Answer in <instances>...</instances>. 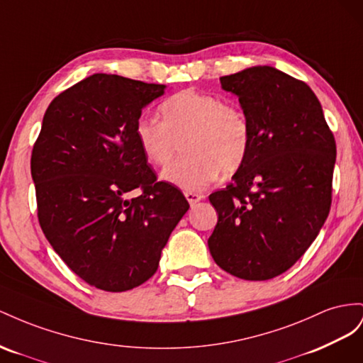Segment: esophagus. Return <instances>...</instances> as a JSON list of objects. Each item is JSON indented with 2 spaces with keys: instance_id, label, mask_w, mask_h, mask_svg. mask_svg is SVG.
<instances>
[{
  "instance_id": "34e87169",
  "label": "esophagus",
  "mask_w": 363,
  "mask_h": 363,
  "mask_svg": "<svg viewBox=\"0 0 363 363\" xmlns=\"http://www.w3.org/2000/svg\"><path fill=\"white\" fill-rule=\"evenodd\" d=\"M184 194H185V198H187V201L190 202L191 206H193L194 203H198V202L203 198V196H202L201 193H194V191H185Z\"/></svg>"
}]
</instances>
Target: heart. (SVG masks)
<instances>
[{"label": "heart", "instance_id": "b5f03b06", "mask_svg": "<svg viewBox=\"0 0 363 363\" xmlns=\"http://www.w3.org/2000/svg\"><path fill=\"white\" fill-rule=\"evenodd\" d=\"M161 121L143 117L135 123L138 146L153 165L167 167L184 141L187 157L162 173V179L189 191L203 190L219 176L242 167L251 146L245 113L217 97L184 89L164 100Z\"/></svg>", "mask_w": 363, "mask_h": 363}]
</instances>
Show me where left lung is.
<instances>
[{"mask_svg": "<svg viewBox=\"0 0 363 363\" xmlns=\"http://www.w3.org/2000/svg\"><path fill=\"white\" fill-rule=\"evenodd\" d=\"M220 84L239 97L251 146L233 182L210 194L219 220L208 247L228 274L263 281L292 267L323 228L336 143L304 82L258 65Z\"/></svg>", "mask_w": 363, "mask_h": 363, "instance_id": "obj_1", "label": "left lung"}]
</instances>
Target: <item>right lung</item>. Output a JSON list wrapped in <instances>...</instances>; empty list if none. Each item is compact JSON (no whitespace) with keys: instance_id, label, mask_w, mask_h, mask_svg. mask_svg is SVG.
I'll return each instance as SVG.
<instances>
[{"instance_id":"add662e5","label":"right lung","mask_w":363,"mask_h":363,"mask_svg":"<svg viewBox=\"0 0 363 363\" xmlns=\"http://www.w3.org/2000/svg\"><path fill=\"white\" fill-rule=\"evenodd\" d=\"M165 85L92 74L50 103L32 152L40 228L84 281L124 292L157 272L190 205L158 182L137 138L143 108ZM140 188L142 194L126 200Z\"/></svg>"}]
</instances>
